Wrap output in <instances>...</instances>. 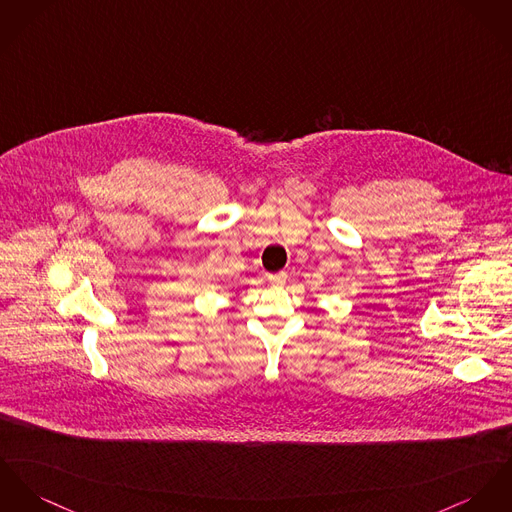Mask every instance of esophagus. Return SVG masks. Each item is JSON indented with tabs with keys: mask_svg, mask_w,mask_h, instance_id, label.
<instances>
[{
	"mask_svg": "<svg viewBox=\"0 0 512 512\" xmlns=\"http://www.w3.org/2000/svg\"><path fill=\"white\" fill-rule=\"evenodd\" d=\"M267 278H269V282H271L273 286H284L288 275H286V273H275V275H269Z\"/></svg>",
	"mask_w": 512,
	"mask_h": 512,
	"instance_id": "34e87169",
	"label": "esophagus"
}]
</instances>
